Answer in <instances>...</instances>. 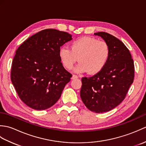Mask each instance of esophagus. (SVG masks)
Wrapping results in <instances>:
<instances>
[{
    "mask_svg": "<svg viewBox=\"0 0 146 146\" xmlns=\"http://www.w3.org/2000/svg\"><path fill=\"white\" fill-rule=\"evenodd\" d=\"M78 78V76L73 75L72 76V77H71V79H72V80H75V79H76V78Z\"/></svg>",
    "mask_w": 146,
    "mask_h": 146,
    "instance_id": "obj_1",
    "label": "esophagus"
}]
</instances>
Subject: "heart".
<instances>
[{
	"label": "heart",
	"mask_w": 146,
	"mask_h": 146,
	"mask_svg": "<svg viewBox=\"0 0 146 146\" xmlns=\"http://www.w3.org/2000/svg\"><path fill=\"white\" fill-rule=\"evenodd\" d=\"M59 58L66 69L70 70L78 61L77 73L89 72L94 75L106 65L110 56V48L106 42L91 37H82L73 41L70 49L62 46L59 49Z\"/></svg>",
	"instance_id": "b5f03b06"
}]
</instances>
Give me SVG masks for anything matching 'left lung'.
Returning <instances> with one entry per match:
<instances>
[{
	"label": "left lung",
	"mask_w": 146,
	"mask_h": 146,
	"mask_svg": "<svg viewBox=\"0 0 146 146\" xmlns=\"http://www.w3.org/2000/svg\"><path fill=\"white\" fill-rule=\"evenodd\" d=\"M94 35L109 46V58L100 72L82 78L80 97L88 109L104 113L112 110L125 98L134 81V64L129 50L119 39L105 32Z\"/></svg>",
	"instance_id": "1"
}]
</instances>
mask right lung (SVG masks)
Segmentation results:
<instances>
[{
    "mask_svg": "<svg viewBox=\"0 0 146 146\" xmlns=\"http://www.w3.org/2000/svg\"><path fill=\"white\" fill-rule=\"evenodd\" d=\"M72 39L66 32L47 29L31 36L17 49L11 73L21 100L33 109H47L56 103L72 75L58 52Z\"/></svg>",
    "mask_w": 146,
    "mask_h": 146,
    "instance_id": "right-lung-1",
    "label": "right lung"
}]
</instances>
